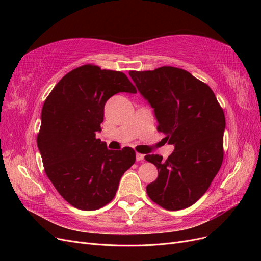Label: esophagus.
<instances>
[{"label":"esophagus","instance_id":"esophagus-1","mask_svg":"<svg viewBox=\"0 0 261 261\" xmlns=\"http://www.w3.org/2000/svg\"><path fill=\"white\" fill-rule=\"evenodd\" d=\"M137 161L138 162H141V161H143V159H144V155L143 154H140V153H137Z\"/></svg>","mask_w":261,"mask_h":261}]
</instances>
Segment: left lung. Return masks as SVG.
I'll use <instances>...</instances> for the list:
<instances>
[{
    "label": "left lung",
    "instance_id": "obj_1",
    "mask_svg": "<svg viewBox=\"0 0 261 261\" xmlns=\"http://www.w3.org/2000/svg\"><path fill=\"white\" fill-rule=\"evenodd\" d=\"M129 74L154 109L157 130L174 145L166 161L145 156L158 170L157 179L146 187L147 195L167 210L190 207L205 194L222 164V108L213 90L187 70L165 66Z\"/></svg>",
    "mask_w": 261,
    "mask_h": 261
}]
</instances>
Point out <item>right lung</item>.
Wrapping results in <instances>:
<instances>
[{
    "label": "right lung",
    "instance_id": "obj_1",
    "mask_svg": "<svg viewBox=\"0 0 261 261\" xmlns=\"http://www.w3.org/2000/svg\"><path fill=\"white\" fill-rule=\"evenodd\" d=\"M119 92L137 93L124 73L85 65L60 80L42 108L37 143L45 173L78 209L107 205L136 162L131 147L108 149L95 138L102 130L106 102Z\"/></svg>",
    "mask_w": 261,
    "mask_h": 261
}]
</instances>
